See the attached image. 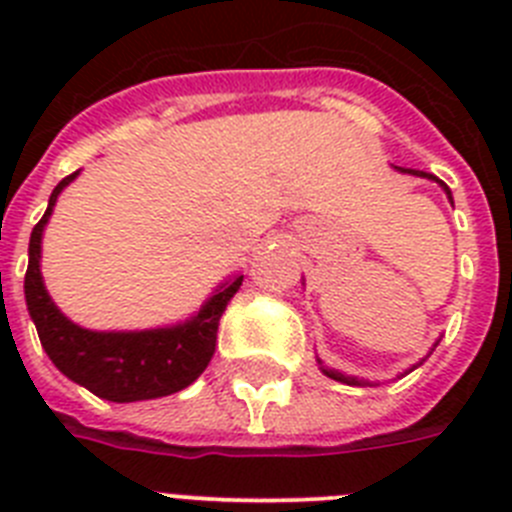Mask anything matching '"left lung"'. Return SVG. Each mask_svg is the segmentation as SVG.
I'll return each mask as SVG.
<instances>
[{
	"instance_id": "1",
	"label": "left lung",
	"mask_w": 512,
	"mask_h": 512,
	"mask_svg": "<svg viewBox=\"0 0 512 512\" xmlns=\"http://www.w3.org/2000/svg\"><path fill=\"white\" fill-rule=\"evenodd\" d=\"M392 169H395V171H400V174L420 176V179H428V182H436L438 187L443 189V194H446V200H449L451 205H454V197H451V189L446 187V184H443L441 179H438V176L428 174V171H418V169H405V166H392ZM302 284H305V279H302ZM438 341H441V338H438ZM438 341L433 343V348L438 346ZM433 348H431V351H428V356L433 354ZM428 356H423V359H420L418 364H413V366H410V369H405V372H402L400 377H405V374H410V372H413V369H418V366L423 364V361L428 359ZM315 359H318V369H320V372H323L325 377L336 379V382H341V384H351V387H366V384H372V387H374V384H377V382H369V379H359V377H351V374H343V372H338V369H330V366H325V364H323V359H320V356H315Z\"/></svg>"
}]
</instances>
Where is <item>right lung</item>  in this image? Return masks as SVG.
<instances>
[{"instance_id":"add662e5","label":"right lung","mask_w":512,"mask_h":512,"mask_svg":"<svg viewBox=\"0 0 512 512\" xmlns=\"http://www.w3.org/2000/svg\"><path fill=\"white\" fill-rule=\"evenodd\" d=\"M79 171L53 189L48 210L30 233L27 246L25 302L48 359L92 395L110 402H140L174 395L205 372L215 354L217 323L230 297L238 292L243 274H230L187 320L143 330H92L66 318L48 295L40 271L43 233L58 197Z\"/></svg>"}]
</instances>
